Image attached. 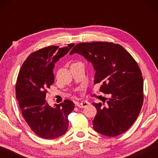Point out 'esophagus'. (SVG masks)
I'll list each match as a JSON object with an SVG mask.
<instances>
[{"label": "esophagus", "instance_id": "obj_1", "mask_svg": "<svg viewBox=\"0 0 158 158\" xmlns=\"http://www.w3.org/2000/svg\"><path fill=\"white\" fill-rule=\"evenodd\" d=\"M89 102H88L87 101H82L81 102H77V106L79 108H84L85 106H87L88 105H89Z\"/></svg>", "mask_w": 158, "mask_h": 158}]
</instances>
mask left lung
<instances>
[{
    "label": "left lung",
    "mask_w": 158,
    "mask_h": 158,
    "mask_svg": "<svg viewBox=\"0 0 158 158\" xmlns=\"http://www.w3.org/2000/svg\"><path fill=\"white\" fill-rule=\"evenodd\" d=\"M74 53L93 64L94 84L101 83L100 91L111 95L106 103H93L98 113L93 121L94 130L108 137L126 132L143 105V77L137 62L121 45L113 42H81L69 55Z\"/></svg>",
    "instance_id": "left-lung-1"
}]
</instances>
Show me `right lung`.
Masks as SVG:
<instances>
[{
  "instance_id": "obj_1",
  "label": "right lung",
  "mask_w": 158,
  "mask_h": 158,
  "mask_svg": "<svg viewBox=\"0 0 158 158\" xmlns=\"http://www.w3.org/2000/svg\"><path fill=\"white\" fill-rule=\"evenodd\" d=\"M74 45L49 46L31 53L18 74L16 98L23 117L33 132L45 139L58 138L68 131V117L74 108L73 102L65 100L52 107L45 98L47 89L54 82L55 63Z\"/></svg>"
}]
</instances>
